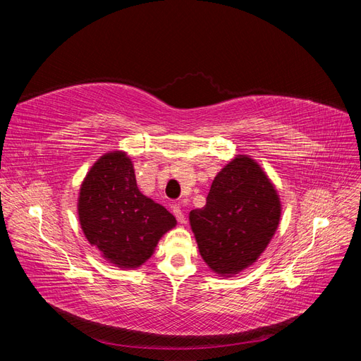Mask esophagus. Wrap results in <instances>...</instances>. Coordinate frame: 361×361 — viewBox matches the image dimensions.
I'll return each instance as SVG.
<instances>
[{"label":"esophagus","instance_id":"34e87169","mask_svg":"<svg viewBox=\"0 0 361 361\" xmlns=\"http://www.w3.org/2000/svg\"><path fill=\"white\" fill-rule=\"evenodd\" d=\"M171 209H173L174 216L178 218V221H179L180 224H185V223H187V218H185V214H183V211H182V207H180V204H179V203L173 204V206H171Z\"/></svg>","mask_w":361,"mask_h":361}]
</instances>
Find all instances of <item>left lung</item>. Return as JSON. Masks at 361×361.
I'll list each match as a JSON object with an SVG mask.
<instances>
[{
  "label": "left lung",
  "instance_id": "obj_1",
  "mask_svg": "<svg viewBox=\"0 0 361 361\" xmlns=\"http://www.w3.org/2000/svg\"><path fill=\"white\" fill-rule=\"evenodd\" d=\"M280 221L274 185L257 164L239 155L216 174L206 204L190 212L203 260L216 274L231 276L264 253Z\"/></svg>",
  "mask_w": 361,
  "mask_h": 361
}]
</instances>
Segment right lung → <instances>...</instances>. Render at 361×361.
I'll return each instance as SVG.
<instances>
[{
    "instance_id": "add662e5",
    "label": "right lung",
    "mask_w": 361,
    "mask_h": 361,
    "mask_svg": "<svg viewBox=\"0 0 361 361\" xmlns=\"http://www.w3.org/2000/svg\"><path fill=\"white\" fill-rule=\"evenodd\" d=\"M78 215L87 241L120 268L145 264L159 238L176 226L166 207L140 192L123 152L104 155L87 173Z\"/></svg>"
}]
</instances>
